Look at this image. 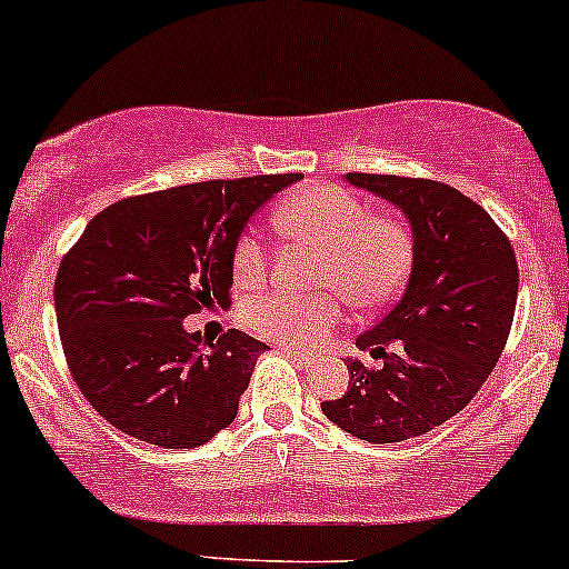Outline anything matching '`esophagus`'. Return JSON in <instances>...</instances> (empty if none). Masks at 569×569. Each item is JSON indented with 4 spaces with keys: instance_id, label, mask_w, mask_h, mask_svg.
Instances as JSON below:
<instances>
[{
    "instance_id": "esophagus-1",
    "label": "esophagus",
    "mask_w": 569,
    "mask_h": 569,
    "mask_svg": "<svg viewBox=\"0 0 569 569\" xmlns=\"http://www.w3.org/2000/svg\"><path fill=\"white\" fill-rule=\"evenodd\" d=\"M291 359L297 361L299 367H313L316 365V356L313 353H305V351H289Z\"/></svg>"
}]
</instances>
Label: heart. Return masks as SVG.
Instances as JSON below:
<instances>
[{
    "label": "heart",
    "instance_id": "1",
    "mask_svg": "<svg viewBox=\"0 0 569 569\" xmlns=\"http://www.w3.org/2000/svg\"><path fill=\"white\" fill-rule=\"evenodd\" d=\"M286 240L321 251L318 289L340 291L353 308L378 310L395 302L413 270V232L402 218L376 216L365 199L332 183L305 186L274 213ZM234 278L259 283L270 259L259 237L242 234L234 246ZM332 295L297 299L264 295L246 308V323L264 340L289 348H313L340 323Z\"/></svg>",
    "mask_w": 569,
    "mask_h": 569
}]
</instances>
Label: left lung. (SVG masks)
Instances as JSON below:
<instances>
[{"instance_id": "obj_1", "label": "left lung", "mask_w": 569, "mask_h": 569, "mask_svg": "<svg viewBox=\"0 0 569 569\" xmlns=\"http://www.w3.org/2000/svg\"><path fill=\"white\" fill-rule=\"evenodd\" d=\"M346 180L402 210L416 256L402 297L356 337L383 367L346 359L348 391L321 410L359 440L402 442L457 416L495 370L516 313V253L491 216L448 183L370 172Z\"/></svg>"}]
</instances>
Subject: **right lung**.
I'll return each mask as SVG.
<instances>
[{"mask_svg": "<svg viewBox=\"0 0 569 569\" xmlns=\"http://www.w3.org/2000/svg\"><path fill=\"white\" fill-rule=\"evenodd\" d=\"M302 174L204 180L121 199L61 259L53 299L74 383L104 421L159 448H197L234 421L264 342L240 329L199 348L183 318L229 308L234 246Z\"/></svg>", "mask_w": 569, "mask_h": 569, "instance_id": "1", "label": "right lung"}]
</instances>
